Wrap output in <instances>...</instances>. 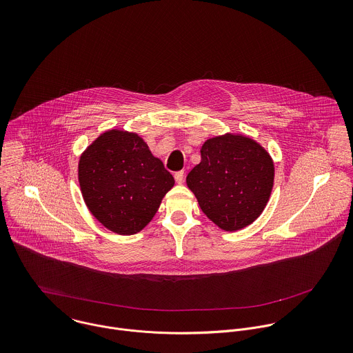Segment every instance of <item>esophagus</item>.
<instances>
[{
	"mask_svg": "<svg viewBox=\"0 0 353 353\" xmlns=\"http://www.w3.org/2000/svg\"><path fill=\"white\" fill-rule=\"evenodd\" d=\"M174 180L177 184H183L184 183V172L180 170V172H176L174 173Z\"/></svg>",
	"mask_w": 353,
	"mask_h": 353,
	"instance_id": "obj_1",
	"label": "esophagus"
}]
</instances>
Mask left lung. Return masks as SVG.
I'll return each instance as SVG.
<instances>
[{
  "label": "left lung",
  "instance_id": "obj_1",
  "mask_svg": "<svg viewBox=\"0 0 353 353\" xmlns=\"http://www.w3.org/2000/svg\"><path fill=\"white\" fill-rule=\"evenodd\" d=\"M187 185L219 229L236 232L265 210L274 185V162L251 137L226 132L205 141Z\"/></svg>",
  "mask_w": 353,
  "mask_h": 353
}]
</instances>
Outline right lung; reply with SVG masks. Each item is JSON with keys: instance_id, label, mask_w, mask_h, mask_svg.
Wrapping results in <instances>:
<instances>
[{"instance_id": "obj_1", "label": "right lung", "mask_w": 353, "mask_h": 353, "mask_svg": "<svg viewBox=\"0 0 353 353\" xmlns=\"http://www.w3.org/2000/svg\"><path fill=\"white\" fill-rule=\"evenodd\" d=\"M77 179L90 212L113 233L131 236L158 212L174 179L137 132H102L80 155Z\"/></svg>"}]
</instances>
